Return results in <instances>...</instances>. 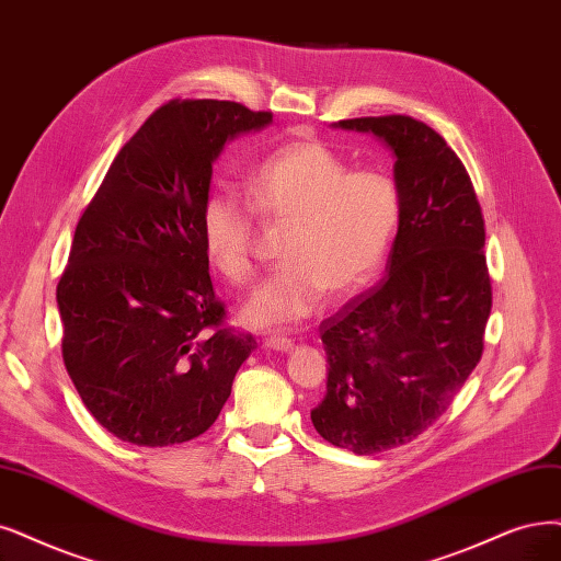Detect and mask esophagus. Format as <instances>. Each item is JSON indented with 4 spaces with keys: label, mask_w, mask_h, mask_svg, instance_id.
I'll use <instances>...</instances> for the list:
<instances>
[{
    "label": "esophagus",
    "mask_w": 561,
    "mask_h": 561,
    "mask_svg": "<svg viewBox=\"0 0 561 561\" xmlns=\"http://www.w3.org/2000/svg\"><path fill=\"white\" fill-rule=\"evenodd\" d=\"M263 348H267V351H291L294 348V342L291 340H286V337H265L263 340Z\"/></svg>",
    "instance_id": "obj_1"
}]
</instances>
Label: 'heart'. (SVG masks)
<instances>
[{
    "label": "heart",
    "instance_id": "heart-1",
    "mask_svg": "<svg viewBox=\"0 0 561 561\" xmlns=\"http://www.w3.org/2000/svg\"><path fill=\"white\" fill-rule=\"evenodd\" d=\"M254 210L288 224L279 261L242 307L256 328L294 325L319 307L323 294L340 300L363 286L396 236L400 196L377 171H348L346 161L317 138L288 140L249 175ZM207 256L233 284L254 275V213L228 192L207 196L201 215Z\"/></svg>",
    "mask_w": 561,
    "mask_h": 561
}]
</instances>
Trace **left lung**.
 <instances>
[{"label":"left lung","instance_id":"obj_1","mask_svg":"<svg viewBox=\"0 0 561 561\" xmlns=\"http://www.w3.org/2000/svg\"><path fill=\"white\" fill-rule=\"evenodd\" d=\"M396 157L398 236L388 275L321 323L325 442L375 455L416 439L448 409L483 354L492 286L485 224L469 173L446 140L407 115L356 117Z\"/></svg>","mask_w":561,"mask_h":561}]
</instances>
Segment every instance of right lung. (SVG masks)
<instances>
[{
  "instance_id": "right-lung-1",
  "label": "right lung",
  "mask_w": 561,
  "mask_h": 561,
  "mask_svg": "<svg viewBox=\"0 0 561 561\" xmlns=\"http://www.w3.org/2000/svg\"><path fill=\"white\" fill-rule=\"evenodd\" d=\"M273 122L236 101H169L82 213L57 284L61 356L113 437L173 446L210 427L256 348L224 328L201 215L228 140Z\"/></svg>"
}]
</instances>
